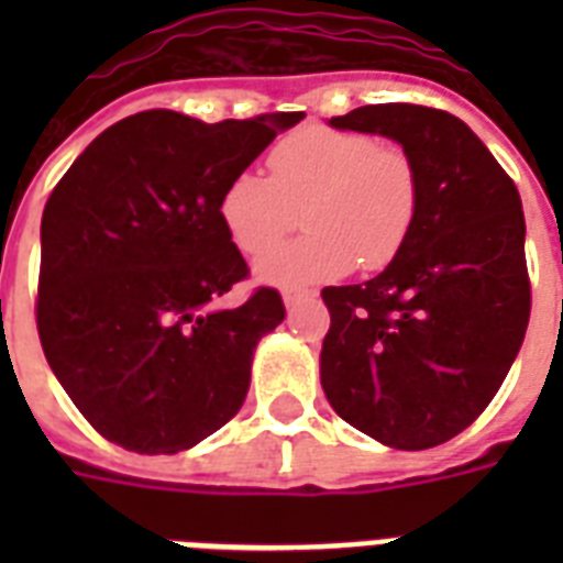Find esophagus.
<instances>
[{"label":"esophagus","mask_w":563,"mask_h":563,"mask_svg":"<svg viewBox=\"0 0 563 563\" xmlns=\"http://www.w3.org/2000/svg\"><path fill=\"white\" fill-rule=\"evenodd\" d=\"M309 295H316V291H312V289H298V286H289V289H283V303H286V307H295L298 300L309 298Z\"/></svg>","instance_id":"esophagus-1"}]
</instances>
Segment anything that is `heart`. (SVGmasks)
Wrapping results in <instances>:
<instances>
[{
    "label": "heart",
    "mask_w": 563,
    "mask_h": 563,
    "mask_svg": "<svg viewBox=\"0 0 563 563\" xmlns=\"http://www.w3.org/2000/svg\"><path fill=\"white\" fill-rule=\"evenodd\" d=\"M268 172H239L221 192L230 239L247 256H263L297 227L310 233L265 256L256 274L274 286H307L342 277L360 263L379 272L400 254L420 207L415 161L397 143L362 131L303 125L268 152Z\"/></svg>",
    "instance_id": "heart-1"
}]
</instances>
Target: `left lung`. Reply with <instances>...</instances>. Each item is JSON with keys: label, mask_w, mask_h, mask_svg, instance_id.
I'll return each instance as SVG.
<instances>
[{"label": "left lung", "mask_w": 563, "mask_h": 563, "mask_svg": "<svg viewBox=\"0 0 563 563\" xmlns=\"http://www.w3.org/2000/svg\"><path fill=\"white\" fill-rule=\"evenodd\" d=\"M333 128L391 136L420 180L411 236L383 274L327 286L321 385L342 420L397 450H427L479 418L523 344L532 283L515 180L462 119L365 104Z\"/></svg>", "instance_id": "left-lung-1"}]
</instances>
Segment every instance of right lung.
Wrapping results in <instances>:
<instances>
[{
  "mask_svg": "<svg viewBox=\"0 0 563 563\" xmlns=\"http://www.w3.org/2000/svg\"><path fill=\"white\" fill-rule=\"evenodd\" d=\"M303 113L207 125L143 110L110 125L57 180L40 224L37 333L48 365L101 438L180 453L245 402L256 342L286 318L260 286L236 309L210 303L245 280L221 192Z\"/></svg>",
  "mask_w": 563,
  "mask_h": 563,
  "instance_id": "right-lung-1",
  "label": "right lung"
}]
</instances>
